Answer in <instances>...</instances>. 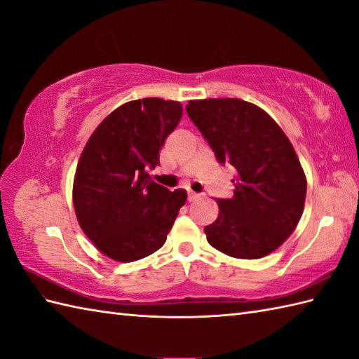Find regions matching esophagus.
Masks as SVG:
<instances>
[{"label":"esophagus","instance_id":"34e87169","mask_svg":"<svg viewBox=\"0 0 359 359\" xmlns=\"http://www.w3.org/2000/svg\"><path fill=\"white\" fill-rule=\"evenodd\" d=\"M201 197V194H197L194 191H188V202H194Z\"/></svg>","mask_w":359,"mask_h":359}]
</instances>
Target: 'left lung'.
<instances>
[{
	"mask_svg": "<svg viewBox=\"0 0 359 359\" xmlns=\"http://www.w3.org/2000/svg\"><path fill=\"white\" fill-rule=\"evenodd\" d=\"M187 112L215 151L236 170L234 196L217 199L219 216L205 226L211 247L238 259H259L294 231L307 179L293 144L269 114L239 98L189 100Z\"/></svg>",
	"mask_w": 359,
	"mask_h": 359,
	"instance_id": "obj_1",
	"label": "left lung"
}]
</instances>
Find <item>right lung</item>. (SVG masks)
Returning a JSON list of instances; mask_svg holds the SVG:
<instances>
[{"mask_svg": "<svg viewBox=\"0 0 359 359\" xmlns=\"http://www.w3.org/2000/svg\"><path fill=\"white\" fill-rule=\"evenodd\" d=\"M180 117L179 102H128L97 126L81 152L75 215L97 250L114 261L134 262L157 251L187 202L185 189L170 191L148 174Z\"/></svg>", "mask_w": 359, "mask_h": 359, "instance_id": "obj_1", "label": "right lung"}]
</instances>
